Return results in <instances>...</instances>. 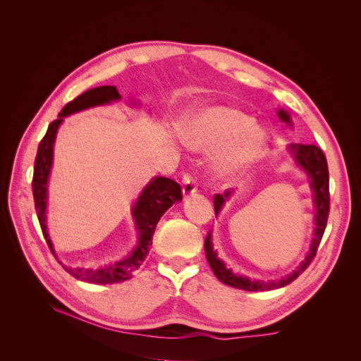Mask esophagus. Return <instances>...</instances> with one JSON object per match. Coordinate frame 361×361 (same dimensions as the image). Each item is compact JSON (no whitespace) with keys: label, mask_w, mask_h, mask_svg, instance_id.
Returning <instances> with one entry per match:
<instances>
[{"label":"esophagus","mask_w":361,"mask_h":361,"mask_svg":"<svg viewBox=\"0 0 361 361\" xmlns=\"http://www.w3.org/2000/svg\"><path fill=\"white\" fill-rule=\"evenodd\" d=\"M195 191H197V185H195V179L191 176V174H185L182 178V192L183 197H190Z\"/></svg>","instance_id":"34e87169"}]
</instances>
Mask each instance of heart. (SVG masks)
Returning <instances> with one entry per match:
<instances>
[{"mask_svg":"<svg viewBox=\"0 0 361 361\" xmlns=\"http://www.w3.org/2000/svg\"><path fill=\"white\" fill-rule=\"evenodd\" d=\"M187 146L199 152H218L212 170L221 180L241 176L267 150V134L255 120L232 106H212L182 126Z\"/></svg>","mask_w":361,"mask_h":361,"instance_id":"1","label":"heart"}]
</instances>
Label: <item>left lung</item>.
<instances>
[{"mask_svg": "<svg viewBox=\"0 0 361 361\" xmlns=\"http://www.w3.org/2000/svg\"><path fill=\"white\" fill-rule=\"evenodd\" d=\"M279 118L281 122H285L292 126V120L288 111L279 110ZM289 154L292 155L295 164L304 170L307 174L310 180V188L313 191V203H314V232L312 238V244L307 251V256L293 269L290 274L283 277L280 280H251L250 277L236 274L232 271V268H227L224 262L218 257L216 251L212 245V238L211 232L207 233L204 239V251H206V259L209 262V267L214 271L215 277L223 281L224 285L232 286L236 289L250 290V292H260V290H271V289H279L289 285L295 279H297L301 272L310 265V262L316 256V251H318L319 243L322 239V235L326 227V220H329V212H330V180H329V166H326V158L324 152L314 145H290L289 146ZM235 194V190H227L224 194H216L214 199V207H215V216L221 212L226 202L232 197Z\"/></svg>", "mask_w": 361, "mask_h": 361, "instance_id": "8db88e82", "label": "left lung"}]
</instances>
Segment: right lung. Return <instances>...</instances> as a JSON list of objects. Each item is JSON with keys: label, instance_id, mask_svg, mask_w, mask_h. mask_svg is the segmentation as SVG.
I'll return each instance as SVG.
<instances>
[{"label": "right lung", "instance_id": "right-lung-1", "mask_svg": "<svg viewBox=\"0 0 361 361\" xmlns=\"http://www.w3.org/2000/svg\"><path fill=\"white\" fill-rule=\"evenodd\" d=\"M122 99L114 85H102L94 87L92 90H87L82 94L69 104L64 105L59 118L48 126L45 137L42 138L37 155L35 161V173H32V195H35V206L39 223L42 227L43 236L56 256L54 245L49 239L48 226H47V207H48V182L52 169L54 159V143H56L57 130L63 123L64 117L73 113H78L87 108L106 105ZM182 200V190L178 182L173 179L155 176L150 179L149 183L138 195L137 202L134 203L130 215L138 232V239L134 250L130 253L113 264H108L101 268H84V267H63L71 276L76 280L93 283V285H111V283L125 281L133 277V272L138 269L143 264L149 250L152 245V236L155 233L157 224L159 218L166 214L169 207H171L176 202Z\"/></svg>", "mask_w": 361, "mask_h": 361}]
</instances>
